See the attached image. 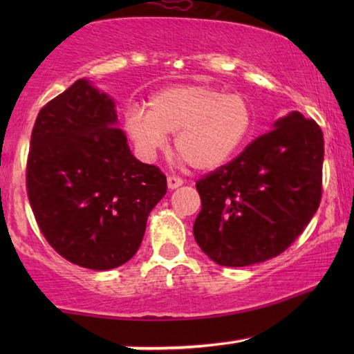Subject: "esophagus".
Masks as SVG:
<instances>
[{"instance_id":"esophagus-1","label":"esophagus","mask_w":354,"mask_h":354,"mask_svg":"<svg viewBox=\"0 0 354 354\" xmlns=\"http://www.w3.org/2000/svg\"><path fill=\"white\" fill-rule=\"evenodd\" d=\"M183 185V180L180 177H174V176H169L167 177V187L169 190H176V188L182 187Z\"/></svg>"}]
</instances>
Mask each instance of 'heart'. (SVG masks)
I'll return each instance as SVG.
<instances>
[{
    "label": "heart",
    "mask_w": 354,
    "mask_h": 354,
    "mask_svg": "<svg viewBox=\"0 0 354 354\" xmlns=\"http://www.w3.org/2000/svg\"><path fill=\"white\" fill-rule=\"evenodd\" d=\"M254 111L241 95L209 85L180 84L158 90L148 111L130 106L124 129L145 161H153L176 133L174 147L198 171H214L229 162L248 142Z\"/></svg>",
    "instance_id": "b5f03b06"
}]
</instances>
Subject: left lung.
<instances>
[{"mask_svg":"<svg viewBox=\"0 0 354 354\" xmlns=\"http://www.w3.org/2000/svg\"><path fill=\"white\" fill-rule=\"evenodd\" d=\"M322 130L298 111L275 120L234 161L196 182L201 211L193 235L227 268L283 253L316 214L322 196Z\"/></svg>","mask_w":354,"mask_h":354,"instance_id":"8db88e82","label":"left lung"}]
</instances>
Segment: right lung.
Instances as JSON below:
<instances>
[{
    "label": "right lung",
    "mask_w": 354,
    "mask_h": 354,
    "mask_svg": "<svg viewBox=\"0 0 354 354\" xmlns=\"http://www.w3.org/2000/svg\"><path fill=\"white\" fill-rule=\"evenodd\" d=\"M113 98L80 79L37 115L27 195L48 243L82 268L108 270L132 258L166 176L130 153Z\"/></svg>",
    "instance_id": "1"
}]
</instances>
